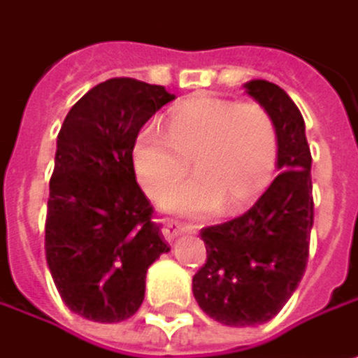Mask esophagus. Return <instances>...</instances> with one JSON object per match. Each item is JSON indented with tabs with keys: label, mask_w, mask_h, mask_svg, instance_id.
I'll list each match as a JSON object with an SVG mask.
<instances>
[{
	"label": "esophagus",
	"mask_w": 358,
	"mask_h": 358,
	"mask_svg": "<svg viewBox=\"0 0 358 358\" xmlns=\"http://www.w3.org/2000/svg\"><path fill=\"white\" fill-rule=\"evenodd\" d=\"M193 229H195L193 224H187V222L176 220V218H167L163 222V236H165L167 242H171L173 238H178V236L185 234V231H193Z\"/></svg>",
	"instance_id": "obj_1"
}]
</instances>
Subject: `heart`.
<instances>
[{
  "mask_svg": "<svg viewBox=\"0 0 358 358\" xmlns=\"http://www.w3.org/2000/svg\"><path fill=\"white\" fill-rule=\"evenodd\" d=\"M189 158L198 176L167 193L161 206L182 214H208L218 206L236 212L271 182L278 161L275 122L257 101L203 95L173 108L165 118V134L142 127L131 148L138 180L152 197L182 180Z\"/></svg>",
  "mask_w": 358,
  "mask_h": 358,
  "instance_id": "heart-1",
  "label": "heart"
}]
</instances>
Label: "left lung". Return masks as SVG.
<instances>
[{
  "mask_svg": "<svg viewBox=\"0 0 358 358\" xmlns=\"http://www.w3.org/2000/svg\"><path fill=\"white\" fill-rule=\"evenodd\" d=\"M246 89L275 122L280 173L248 212L201 229L208 257L193 275V295L229 327L261 324L282 310L303 278L314 224L303 116L273 83L250 80Z\"/></svg>",
  "mask_w": 358,
  "mask_h": 358,
  "instance_id": "1",
  "label": "left lung"
}]
</instances>
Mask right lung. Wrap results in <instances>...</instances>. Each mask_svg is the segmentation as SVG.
<instances>
[{"label": "right lung", "mask_w": 358, "mask_h": 358, "mask_svg": "<svg viewBox=\"0 0 358 358\" xmlns=\"http://www.w3.org/2000/svg\"><path fill=\"white\" fill-rule=\"evenodd\" d=\"M171 99L165 87L110 78L76 101L61 124L44 248L61 299L83 318H131L144 301L148 267L169 250L136 180L131 148Z\"/></svg>", "instance_id": "1"}]
</instances>
